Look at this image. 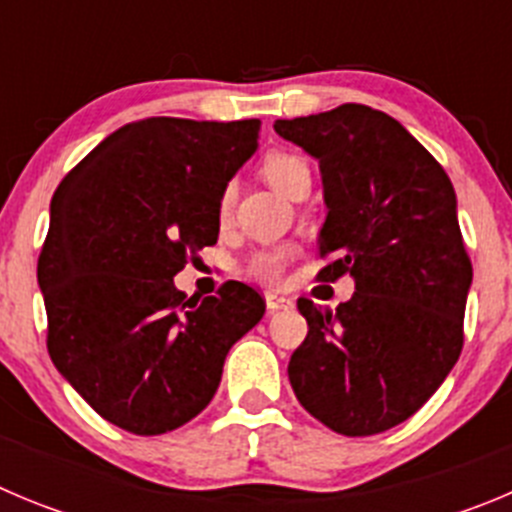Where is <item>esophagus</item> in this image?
Instances as JSON below:
<instances>
[{"mask_svg": "<svg viewBox=\"0 0 512 512\" xmlns=\"http://www.w3.org/2000/svg\"><path fill=\"white\" fill-rule=\"evenodd\" d=\"M265 303H267V310H270V313H275V310L293 308V298H288V295H278V293H267Z\"/></svg>", "mask_w": 512, "mask_h": 512, "instance_id": "34e87169", "label": "esophagus"}]
</instances>
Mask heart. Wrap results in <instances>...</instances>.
<instances>
[{
  "label": "heart",
  "instance_id": "obj_1",
  "mask_svg": "<svg viewBox=\"0 0 512 512\" xmlns=\"http://www.w3.org/2000/svg\"><path fill=\"white\" fill-rule=\"evenodd\" d=\"M262 176L270 186L290 197L293 189L298 186L300 179H308L310 169L300 156L288 154V151H272L262 159L260 164ZM232 202H234V191L224 189L222 199H219V222H227L229 214H232ZM295 247L293 245H272V247H262V250H255L245 262V272L250 278L260 280V283H280L285 275V267L288 262L295 257Z\"/></svg>",
  "mask_w": 512,
  "mask_h": 512
}]
</instances>
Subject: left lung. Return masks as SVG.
<instances>
[{
	"mask_svg": "<svg viewBox=\"0 0 512 512\" xmlns=\"http://www.w3.org/2000/svg\"><path fill=\"white\" fill-rule=\"evenodd\" d=\"M321 166L326 222L318 278L348 272L356 293L336 310L300 298L308 336L290 356L298 401L346 437L412 417L462 351L472 265L450 176L386 113L346 103L275 121Z\"/></svg>",
	"mask_w": 512,
	"mask_h": 512,
	"instance_id": "8db88e82",
	"label": "left lung"
}]
</instances>
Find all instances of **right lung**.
<instances>
[{"mask_svg": "<svg viewBox=\"0 0 512 512\" xmlns=\"http://www.w3.org/2000/svg\"><path fill=\"white\" fill-rule=\"evenodd\" d=\"M257 141V118H143L103 138L52 194L37 262L47 351L126 432L164 434L197 417L229 348L265 315L260 293L237 280L204 300L174 285L217 242L219 199Z\"/></svg>", "mask_w": 512, "mask_h": 512, "instance_id": "right-lung-1", "label": "right lung"}]
</instances>
